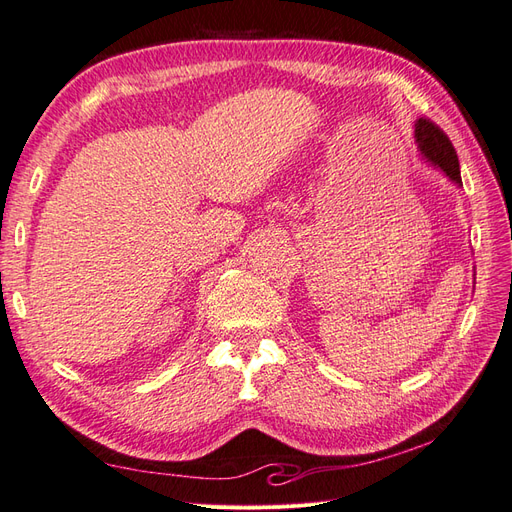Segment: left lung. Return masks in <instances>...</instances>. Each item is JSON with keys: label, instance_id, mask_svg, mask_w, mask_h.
<instances>
[{"label": "left lung", "instance_id": "obj_1", "mask_svg": "<svg viewBox=\"0 0 512 512\" xmlns=\"http://www.w3.org/2000/svg\"><path fill=\"white\" fill-rule=\"evenodd\" d=\"M414 138L421 149V156L431 164L440 168L442 173L451 179L453 183L461 185V173H459V160L453 143L448 141V136L431 123L429 119H418L414 123Z\"/></svg>", "mask_w": 512, "mask_h": 512}]
</instances>
